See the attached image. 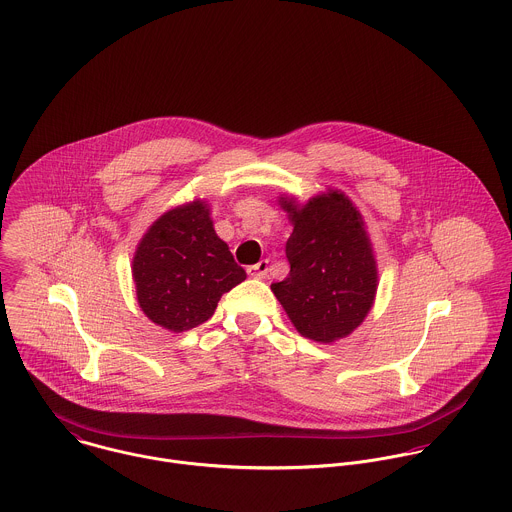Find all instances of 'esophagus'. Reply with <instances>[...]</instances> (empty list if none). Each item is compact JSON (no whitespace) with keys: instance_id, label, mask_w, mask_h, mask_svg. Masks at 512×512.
Listing matches in <instances>:
<instances>
[{"instance_id":"esophagus-1","label":"esophagus","mask_w":512,"mask_h":512,"mask_svg":"<svg viewBox=\"0 0 512 512\" xmlns=\"http://www.w3.org/2000/svg\"><path fill=\"white\" fill-rule=\"evenodd\" d=\"M246 272H248V276H250V278L264 280V278L268 276V260H260L258 264L248 266V268H246Z\"/></svg>"}]
</instances>
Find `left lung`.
<instances>
[{"label": "left lung", "mask_w": 512, "mask_h": 512, "mask_svg": "<svg viewBox=\"0 0 512 512\" xmlns=\"http://www.w3.org/2000/svg\"><path fill=\"white\" fill-rule=\"evenodd\" d=\"M293 224L286 242L290 274L272 292L293 327L317 343L351 335L365 321L378 288L365 222L341 191L297 205L280 197Z\"/></svg>", "instance_id": "obj_1"}]
</instances>
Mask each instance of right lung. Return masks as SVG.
<instances>
[{
	"mask_svg": "<svg viewBox=\"0 0 512 512\" xmlns=\"http://www.w3.org/2000/svg\"><path fill=\"white\" fill-rule=\"evenodd\" d=\"M132 276L142 311L173 333L211 319L222 293L246 280L199 199L149 226L134 254Z\"/></svg>",
	"mask_w": 512,
	"mask_h": 512,
	"instance_id": "1",
	"label": "right lung"
}]
</instances>
